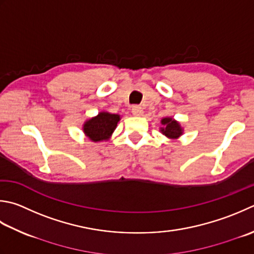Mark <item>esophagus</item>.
<instances>
[{
    "label": "esophagus",
    "instance_id": "esophagus-1",
    "mask_svg": "<svg viewBox=\"0 0 254 254\" xmlns=\"http://www.w3.org/2000/svg\"><path fill=\"white\" fill-rule=\"evenodd\" d=\"M132 113L134 114L135 117H140L143 114V110L140 106H133L132 107Z\"/></svg>",
    "mask_w": 254,
    "mask_h": 254
}]
</instances>
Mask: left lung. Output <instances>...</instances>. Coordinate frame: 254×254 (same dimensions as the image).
<instances>
[{
	"label": "left lung",
	"instance_id": "8db88e82",
	"mask_svg": "<svg viewBox=\"0 0 254 254\" xmlns=\"http://www.w3.org/2000/svg\"><path fill=\"white\" fill-rule=\"evenodd\" d=\"M162 124L165 126V127H162V133L167 137L175 138L178 137L182 134V127L178 122L173 120L171 118H165L162 120Z\"/></svg>",
	"mask_w": 254,
	"mask_h": 254
}]
</instances>
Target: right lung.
Instances as JSON below:
<instances>
[{"label": "right lung", "mask_w": 254, "mask_h": 254, "mask_svg": "<svg viewBox=\"0 0 254 254\" xmlns=\"http://www.w3.org/2000/svg\"><path fill=\"white\" fill-rule=\"evenodd\" d=\"M119 120H120V116L118 114L101 112L96 118H92L86 122L83 126V131L93 142L108 140L114 128L117 127Z\"/></svg>", "instance_id": "add662e5"}]
</instances>
